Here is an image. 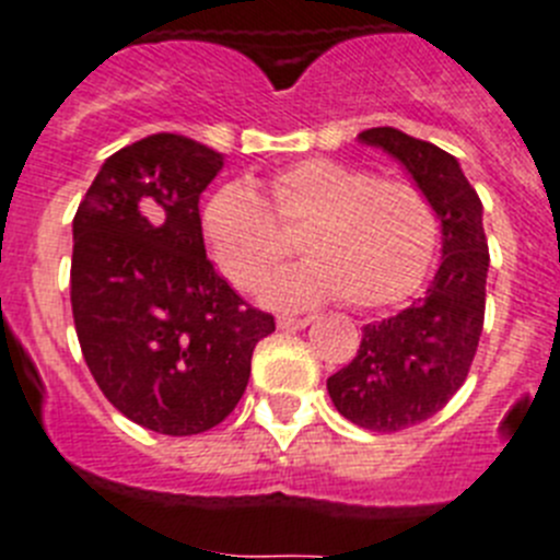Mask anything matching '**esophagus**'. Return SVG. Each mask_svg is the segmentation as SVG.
Returning a JSON list of instances; mask_svg holds the SVG:
<instances>
[{
  "label": "esophagus",
  "instance_id": "1",
  "mask_svg": "<svg viewBox=\"0 0 560 560\" xmlns=\"http://www.w3.org/2000/svg\"><path fill=\"white\" fill-rule=\"evenodd\" d=\"M311 319H314V316L283 314V316H277V328H280V330H300V328H305V325H311Z\"/></svg>",
  "mask_w": 560,
  "mask_h": 560
}]
</instances>
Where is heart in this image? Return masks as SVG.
<instances>
[{
  "mask_svg": "<svg viewBox=\"0 0 560 560\" xmlns=\"http://www.w3.org/2000/svg\"><path fill=\"white\" fill-rule=\"evenodd\" d=\"M207 246L230 283L255 289L289 255L295 237L308 260L280 271L264 296L275 305H311L339 294L353 308L407 300L438 255L440 221L432 201L407 179L336 160H303L277 171L260 199L230 182L201 212Z\"/></svg>",
  "mask_w": 560,
  "mask_h": 560,
  "instance_id": "b5f03b06",
  "label": "heart"
}]
</instances>
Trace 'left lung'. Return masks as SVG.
<instances>
[{"label":"left lung","instance_id":"obj_1","mask_svg":"<svg viewBox=\"0 0 560 560\" xmlns=\"http://www.w3.org/2000/svg\"><path fill=\"white\" fill-rule=\"evenodd\" d=\"M361 142L384 148L427 192L443 230L432 285L400 314L364 325L353 361L328 378L334 407L370 432H400L446 407L463 387L485 323L488 241L482 201L459 162L398 128H368Z\"/></svg>","mask_w":560,"mask_h":560}]
</instances>
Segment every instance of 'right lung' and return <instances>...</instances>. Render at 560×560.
Returning a JSON list of instances; mask_svg holds the SVG:
<instances>
[{
	"label": "right lung",
	"instance_id": "obj_1",
	"mask_svg": "<svg viewBox=\"0 0 560 560\" xmlns=\"http://www.w3.org/2000/svg\"><path fill=\"white\" fill-rule=\"evenodd\" d=\"M224 156L151 133L103 162L72 221L69 296L89 373L151 432L187 438L237 407L275 316L207 260L199 196Z\"/></svg>",
	"mask_w": 560,
	"mask_h": 560
}]
</instances>
